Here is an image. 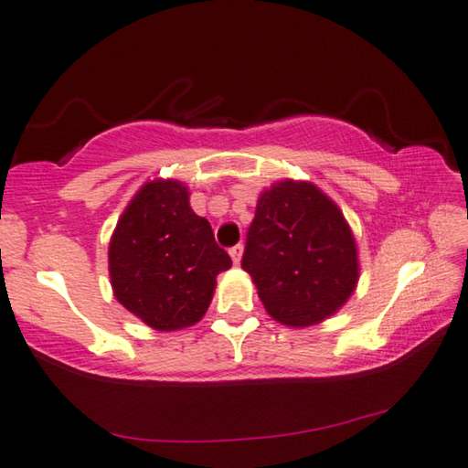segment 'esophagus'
I'll return each instance as SVG.
<instances>
[{
    "label": "esophagus",
    "mask_w": 468,
    "mask_h": 468,
    "mask_svg": "<svg viewBox=\"0 0 468 468\" xmlns=\"http://www.w3.org/2000/svg\"><path fill=\"white\" fill-rule=\"evenodd\" d=\"M229 254H231L235 264H239V262H241V256H243V246H241V243H237L235 248L229 250Z\"/></svg>",
    "instance_id": "34e87169"
}]
</instances>
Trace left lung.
<instances>
[{
    "mask_svg": "<svg viewBox=\"0 0 468 468\" xmlns=\"http://www.w3.org/2000/svg\"><path fill=\"white\" fill-rule=\"evenodd\" d=\"M241 269L275 322L309 327L334 315L357 288V243L319 186L285 178L258 197Z\"/></svg>",
    "mask_w": 468,
    "mask_h": 468,
    "instance_id": "1",
    "label": "left lung"
}]
</instances>
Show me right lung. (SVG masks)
<instances>
[{
  "label": "right lung",
  "instance_id": "add662e5",
  "mask_svg": "<svg viewBox=\"0 0 468 468\" xmlns=\"http://www.w3.org/2000/svg\"><path fill=\"white\" fill-rule=\"evenodd\" d=\"M231 258L210 222L191 210L189 189L155 178L136 191L109 243L111 288L120 304L159 332L195 325Z\"/></svg>",
  "mask_w": 468,
  "mask_h": 468
}]
</instances>
